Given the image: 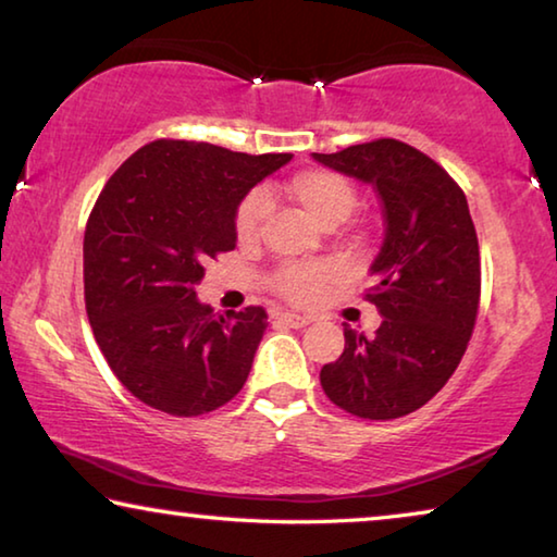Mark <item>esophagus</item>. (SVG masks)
I'll return each instance as SVG.
<instances>
[{
  "label": "esophagus",
  "mask_w": 557,
  "mask_h": 557,
  "mask_svg": "<svg viewBox=\"0 0 557 557\" xmlns=\"http://www.w3.org/2000/svg\"><path fill=\"white\" fill-rule=\"evenodd\" d=\"M275 319L280 324L292 326V329H301V326H307L309 322H312V317H301V314H295V312H277Z\"/></svg>",
  "instance_id": "obj_1"
}]
</instances>
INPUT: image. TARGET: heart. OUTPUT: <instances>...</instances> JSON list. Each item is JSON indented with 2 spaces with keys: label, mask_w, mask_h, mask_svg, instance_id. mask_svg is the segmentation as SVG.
<instances>
[{
  "label": "heart",
  "mask_w": 557,
  "mask_h": 557,
  "mask_svg": "<svg viewBox=\"0 0 557 557\" xmlns=\"http://www.w3.org/2000/svg\"><path fill=\"white\" fill-rule=\"evenodd\" d=\"M287 194L292 201H297L314 221L326 228L346 221L356 209V188L346 176L332 169H301L287 182ZM268 215V196L262 191H250L235 209L233 228L240 240H256L262 228V221ZM338 275V268L329 260L317 262H287L280 265L270 277V287L282 299L292 305H307L317 299L332 285Z\"/></svg>",
  "instance_id": "1"
}]
</instances>
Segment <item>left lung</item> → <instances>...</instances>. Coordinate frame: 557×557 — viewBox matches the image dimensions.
Instances as JSON below:
<instances>
[{
	"label": "left lung",
	"mask_w": 557,
	"mask_h": 557,
	"mask_svg": "<svg viewBox=\"0 0 557 557\" xmlns=\"http://www.w3.org/2000/svg\"><path fill=\"white\" fill-rule=\"evenodd\" d=\"M314 159L369 182L385 219L366 289L383 324L371 338L344 329V354L319 381L326 398L356 418H403L445 388L474 332L482 258L467 196L435 159L400 139Z\"/></svg>",
	"instance_id": "obj_1"
}]
</instances>
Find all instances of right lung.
I'll return each instance as SVG.
<instances>
[{
    "label": "right lung",
    "mask_w": 557,
    "mask_h": 557,
    "mask_svg": "<svg viewBox=\"0 0 557 557\" xmlns=\"http://www.w3.org/2000/svg\"><path fill=\"white\" fill-rule=\"evenodd\" d=\"M289 159L154 139L102 186L83 238L86 312L110 371L149 408L196 418L248 381L268 312L213 314L194 285L235 248L243 196Z\"/></svg>",
    "instance_id": "right-lung-1"
}]
</instances>
